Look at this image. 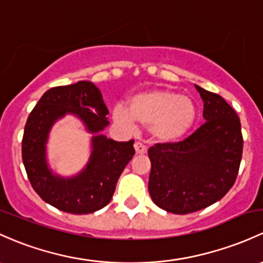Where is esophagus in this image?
Masks as SVG:
<instances>
[{
	"mask_svg": "<svg viewBox=\"0 0 263 263\" xmlns=\"http://www.w3.org/2000/svg\"><path fill=\"white\" fill-rule=\"evenodd\" d=\"M135 150H136L137 155H143V154L147 153V147H146V146L141 142L135 143Z\"/></svg>",
	"mask_w": 263,
	"mask_h": 263,
	"instance_id": "34e87169",
	"label": "esophagus"
}]
</instances>
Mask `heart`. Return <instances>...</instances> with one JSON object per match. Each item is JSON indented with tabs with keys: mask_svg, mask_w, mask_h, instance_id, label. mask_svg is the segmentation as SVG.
Instances as JSON below:
<instances>
[{
	"mask_svg": "<svg viewBox=\"0 0 263 263\" xmlns=\"http://www.w3.org/2000/svg\"><path fill=\"white\" fill-rule=\"evenodd\" d=\"M198 117L194 99L173 89H148L128 99V110L116 106L113 118L123 126L137 122L150 128L151 136L162 143L175 142L187 134Z\"/></svg>",
	"mask_w": 263,
	"mask_h": 263,
	"instance_id": "obj_1",
	"label": "heart"
}]
</instances>
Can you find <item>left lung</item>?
<instances>
[{
	"mask_svg": "<svg viewBox=\"0 0 263 263\" xmlns=\"http://www.w3.org/2000/svg\"><path fill=\"white\" fill-rule=\"evenodd\" d=\"M205 122L180 142L148 148L153 201L174 214H187L212 205L229 192L238 175L243 137L241 121L219 95L199 85Z\"/></svg>",
	"mask_w": 263,
	"mask_h": 263,
	"instance_id": "8db88e82",
	"label": "left lung"
}]
</instances>
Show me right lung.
Listing matches in <instances>:
<instances>
[{
    "instance_id": "right-lung-1",
    "label": "right lung",
    "mask_w": 263,
    "mask_h": 263,
    "mask_svg": "<svg viewBox=\"0 0 263 263\" xmlns=\"http://www.w3.org/2000/svg\"><path fill=\"white\" fill-rule=\"evenodd\" d=\"M66 112L76 114L88 132L96 134L87 166L73 178L57 176L46 162L48 132L54 121ZM108 113L92 82L60 85L44 93L27 118L22 137V161L27 178L44 201L71 214H89L109 203L135 148L134 140L118 142L99 135L108 126Z\"/></svg>"
}]
</instances>
